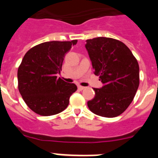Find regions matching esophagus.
<instances>
[{"instance_id":"esophagus-1","label":"esophagus","mask_w":158,"mask_h":158,"mask_svg":"<svg viewBox=\"0 0 158 158\" xmlns=\"http://www.w3.org/2000/svg\"><path fill=\"white\" fill-rule=\"evenodd\" d=\"M77 88L79 90H83V89H85V87H84V86H81V85H78Z\"/></svg>"}]
</instances>
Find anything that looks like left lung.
<instances>
[{"label": "left lung", "mask_w": 158, "mask_h": 158, "mask_svg": "<svg viewBox=\"0 0 158 158\" xmlns=\"http://www.w3.org/2000/svg\"><path fill=\"white\" fill-rule=\"evenodd\" d=\"M85 48L95 75L104 84L93 89L95 97L88 101L89 110L100 116L121 115L134 100L139 85V65L123 43L111 38L86 40Z\"/></svg>", "instance_id": "obj_1"}]
</instances>
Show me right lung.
Wrapping results in <instances>:
<instances>
[{"mask_svg":"<svg viewBox=\"0 0 158 158\" xmlns=\"http://www.w3.org/2000/svg\"><path fill=\"white\" fill-rule=\"evenodd\" d=\"M77 40L51 41L31 48L18 68V89L31 110L43 116L56 115L69 105L77 87L57 73L62 70L65 54Z\"/></svg>","mask_w":158,"mask_h":158,"instance_id":"right-lung-1","label":"right lung"}]
</instances>
